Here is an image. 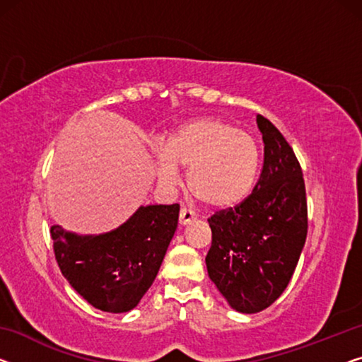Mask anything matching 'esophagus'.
<instances>
[{"mask_svg": "<svg viewBox=\"0 0 362 362\" xmlns=\"http://www.w3.org/2000/svg\"><path fill=\"white\" fill-rule=\"evenodd\" d=\"M193 221H195V214H193L190 209L182 208L180 209V214H179V224L180 226H187V224L193 223Z\"/></svg>", "mask_w": 362, "mask_h": 362, "instance_id": "esophagus-1", "label": "esophagus"}]
</instances>
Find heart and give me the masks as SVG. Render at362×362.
Masks as SVG:
<instances>
[{
  "label": "heart",
  "mask_w": 362,
  "mask_h": 362,
  "mask_svg": "<svg viewBox=\"0 0 362 362\" xmlns=\"http://www.w3.org/2000/svg\"><path fill=\"white\" fill-rule=\"evenodd\" d=\"M260 159L252 134L221 118L199 117L182 123L163 139L156 175L164 187H174L177 169L187 170L192 195L206 208L223 211L249 198Z\"/></svg>",
  "instance_id": "heart-1"
}]
</instances>
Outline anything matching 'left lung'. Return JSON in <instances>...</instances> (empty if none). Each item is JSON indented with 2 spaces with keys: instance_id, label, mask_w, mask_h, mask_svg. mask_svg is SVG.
<instances>
[{
  "instance_id": "1",
  "label": "left lung",
  "mask_w": 362,
  "mask_h": 362,
  "mask_svg": "<svg viewBox=\"0 0 362 362\" xmlns=\"http://www.w3.org/2000/svg\"><path fill=\"white\" fill-rule=\"evenodd\" d=\"M265 144L255 188L239 206L208 219L209 279L240 314H257L283 294L307 237L305 185L300 165L279 129L257 115Z\"/></svg>"
}]
</instances>
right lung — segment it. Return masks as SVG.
<instances>
[{
    "label": "right lung",
    "mask_w": 362,
    "mask_h": 362,
    "mask_svg": "<svg viewBox=\"0 0 362 362\" xmlns=\"http://www.w3.org/2000/svg\"><path fill=\"white\" fill-rule=\"evenodd\" d=\"M179 204L139 206L102 234H76L52 224L63 276L95 309L123 314L139 304L163 265L179 224Z\"/></svg>",
    "instance_id": "add662e5"
}]
</instances>
